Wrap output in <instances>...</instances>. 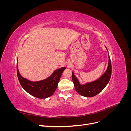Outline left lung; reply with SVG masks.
Returning <instances> with one entry per match:
<instances>
[{"label": "left lung", "instance_id": "obj_1", "mask_svg": "<svg viewBox=\"0 0 131 131\" xmlns=\"http://www.w3.org/2000/svg\"><path fill=\"white\" fill-rule=\"evenodd\" d=\"M108 56L109 62L106 70L100 78L94 81L81 85L80 84L77 78L74 75V73L72 72V80L74 82L75 89L79 94L86 97H92L100 93L105 88V86L108 84L112 75V63H111L109 55H108Z\"/></svg>", "mask_w": 131, "mask_h": 131}]
</instances>
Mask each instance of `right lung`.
I'll list each match as a JSON object with an SVG mask.
<instances>
[{"label":"right lung","mask_w":131,"mask_h":131,"mask_svg":"<svg viewBox=\"0 0 131 131\" xmlns=\"http://www.w3.org/2000/svg\"><path fill=\"white\" fill-rule=\"evenodd\" d=\"M66 68V67H62L57 69L47 78L34 82L21 76L19 74L17 63V77L21 86L31 96L40 99L48 98L53 94L57 89L61 75Z\"/></svg>","instance_id":"right-lung-1"}]
</instances>
